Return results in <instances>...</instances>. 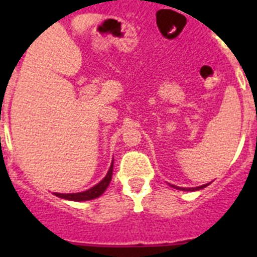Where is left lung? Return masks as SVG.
I'll list each match as a JSON object with an SVG mask.
<instances>
[{
    "label": "left lung",
    "mask_w": 257,
    "mask_h": 257,
    "mask_svg": "<svg viewBox=\"0 0 257 257\" xmlns=\"http://www.w3.org/2000/svg\"><path fill=\"white\" fill-rule=\"evenodd\" d=\"M208 184H204L201 187H196V188H180V187H175V185H172V187H175L176 189H183V191H199V189H203V188L207 187Z\"/></svg>",
    "instance_id": "obj_1"
}]
</instances>
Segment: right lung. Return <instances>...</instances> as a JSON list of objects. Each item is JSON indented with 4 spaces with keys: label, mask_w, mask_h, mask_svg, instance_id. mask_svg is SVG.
<instances>
[{
    "label": "right lung",
    "mask_w": 257,
    "mask_h": 257,
    "mask_svg": "<svg viewBox=\"0 0 257 257\" xmlns=\"http://www.w3.org/2000/svg\"><path fill=\"white\" fill-rule=\"evenodd\" d=\"M112 172H113V163L110 164V168H109L108 173L105 176L104 179L101 180L100 183L92 187L88 191L78 192V193H54L58 197L65 200H72V201H86V200H93L101 196L105 192V189L108 188L110 180H112Z\"/></svg>",
    "instance_id": "obj_1"
}]
</instances>
